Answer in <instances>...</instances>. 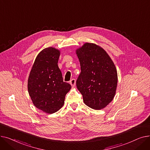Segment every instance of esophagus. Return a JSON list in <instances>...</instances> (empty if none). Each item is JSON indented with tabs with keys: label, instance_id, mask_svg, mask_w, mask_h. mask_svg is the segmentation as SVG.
Returning <instances> with one entry per match:
<instances>
[{
	"label": "esophagus",
	"instance_id": "34e87169",
	"mask_svg": "<svg viewBox=\"0 0 150 150\" xmlns=\"http://www.w3.org/2000/svg\"><path fill=\"white\" fill-rule=\"evenodd\" d=\"M70 84H71V86H72V87H74V86H75V83H76V81H75V79H72L70 81Z\"/></svg>",
	"mask_w": 150,
	"mask_h": 150
}]
</instances>
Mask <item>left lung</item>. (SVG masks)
<instances>
[{
	"mask_svg": "<svg viewBox=\"0 0 150 150\" xmlns=\"http://www.w3.org/2000/svg\"><path fill=\"white\" fill-rule=\"evenodd\" d=\"M81 73L76 84L84 103L93 109H101L113 100L117 85V72L106 51L93 43H85L76 50Z\"/></svg>",
	"mask_w": 150,
	"mask_h": 150,
	"instance_id": "8db88e82",
	"label": "left lung"
}]
</instances>
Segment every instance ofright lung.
Returning <instances> with one entry per match:
<instances>
[{
  "instance_id": "add662e5",
  "label": "right lung",
  "mask_w": 150,
  "mask_h": 150,
  "mask_svg": "<svg viewBox=\"0 0 150 150\" xmlns=\"http://www.w3.org/2000/svg\"><path fill=\"white\" fill-rule=\"evenodd\" d=\"M60 52L48 47L39 53L30 71L28 91L34 105L47 114L59 110L71 85L63 81L58 66Z\"/></svg>"
}]
</instances>
